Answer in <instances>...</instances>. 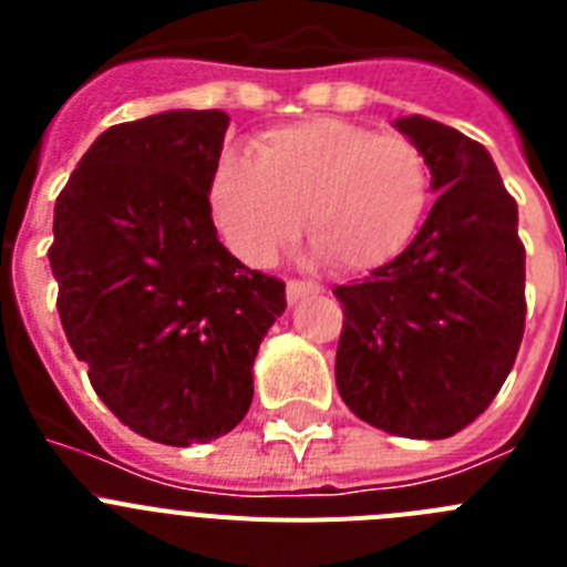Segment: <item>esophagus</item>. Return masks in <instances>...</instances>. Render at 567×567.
I'll list each match as a JSON object with an SVG mask.
<instances>
[{
    "label": "esophagus",
    "mask_w": 567,
    "mask_h": 567,
    "mask_svg": "<svg viewBox=\"0 0 567 567\" xmlns=\"http://www.w3.org/2000/svg\"><path fill=\"white\" fill-rule=\"evenodd\" d=\"M320 284L318 280H298V278H289L287 280V298H289V303H295V300H300L303 298V295H315V292H320Z\"/></svg>",
    "instance_id": "1"
}]
</instances>
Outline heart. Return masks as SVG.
<instances>
[{
	"mask_svg": "<svg viewBox=\"0 0 567 567\" xmlns=\"http://www.w3.org/2000/svg\"><path fill=\"white\" fill-rule=\"evenodd\" d=\"M423 150L340 118L272 127L258 158L224 153L209 207L229 249L264 267L303 224L309 244L346 272L380 267L409 244L429 204Z\"/></svg>",
	"mask_w": 567,
	"mask_h": 567,
	"instance_id": "obj_1",
	"label": "heart"
}]
</instances>
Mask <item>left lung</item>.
Listing matches in <instances>:
<instances>
[{
  "mask_svg": "<svg viewBox=\"0 0 567 567\" xmlns=\"http://www.w3.org/2000/svg\"><path fill=\"white\" fill-rule=\"evenodd\" d=\"M429 158L432 213L394 260L334 287L343 403L398 437L443 440L497 398L525 332V247L488 150L454 127L398 122Z\"/></svg>",
  "mask_w": 567,
  "mask_h": 567,
  "instance_id": "obj_1",
  "label": "left lung"
}]
</instances>
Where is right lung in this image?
<instances>
[{"instance_id":"obj_1","label":"right lung","mask_w":567,"mask_h":567,"mask_svg":"<svg viewBox=\"0 0 567 567\" xmlns=\"http://www.w3.org/2000/svg\"><path fill=\"white\" fill-rule=\"evenodd\" d=\"M224 110L104 130L56 198L59 318L110 412L164 445L209 443L252 403V360L287 284L221 244L209 182Z\"/></svg>"}]
</instances>
